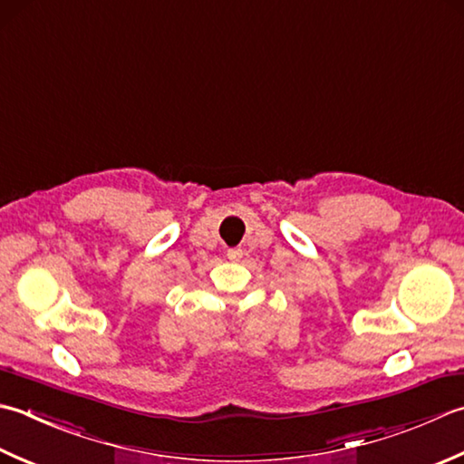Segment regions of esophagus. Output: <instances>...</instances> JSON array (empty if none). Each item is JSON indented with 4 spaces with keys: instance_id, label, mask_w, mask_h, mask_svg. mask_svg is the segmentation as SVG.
<instances>
[{
    "instance_id": "1",
    "label": "esophagus",
    "mask_w": 464,
    "mask_h": 464,
    "mask_svg": "<svg viewBox=\"0 0 464 464\" xmlns=\"http://www.w3.org/2000/svg\"><path fill=\"white\" fill-rule=\"evenodd\" d=\"M227 257L233 259V261H239L243 257V249H229V251H227Z\"/></svg>"
}]
</instances>
